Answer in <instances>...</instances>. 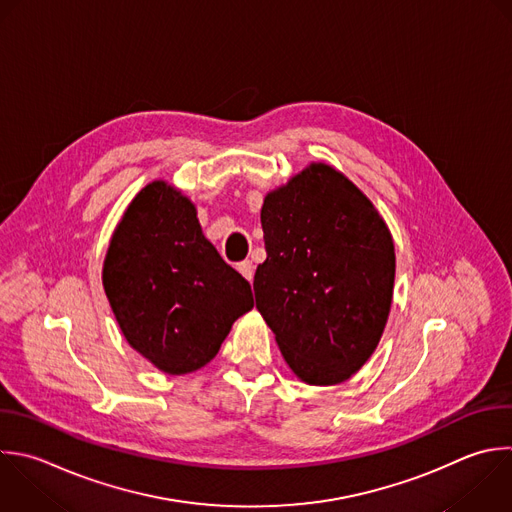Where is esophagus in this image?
Masks as SVG:
<instances>
[{
  "label": "esophagus",
  "instance_id": "obj_1",
  "mask_svg": "<svg viewBox=\"0 0 512 512\" xmlns=\"http://www.w3.org/2000/svg\"><path fill=\"white\" fill-rule=\"evenodd\" d=\"M238 272L250 282L252 278H254V264H252V260H244V262H240L238 264Z\"/></svg>",
  "mask_w": 512,
  "mask_h": 512
}]
</instances>
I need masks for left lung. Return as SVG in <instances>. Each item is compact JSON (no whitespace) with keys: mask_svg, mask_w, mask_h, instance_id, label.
<instances>
[{"mask_svg":"<svg viewBox=\"0 0 512 512\" xmlns=\"http://www.w3.org/2000/svg\"><path fill=\"white\" fill-rule=\"evenodd\" d=\"M266 260L256 308L292 372L316 386L348 380L384 332L394 242L372 202L340 172L310 164L264 198Z\"/></svg>","mask_w":512,"mask_h":512,"instance_id":"1","label":"left lung"}]
</instances>
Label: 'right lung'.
Instances as JSON below:
<instances>
[{
  "label": "right lung",
  "instance_id": "add662e5",
  "mask_svg": "<svg viewBox=\"0 0 512 512\" xmlns=\"http://www.w3.org/2000/svg\"><path fill=\"white\" fill-rule=\"evenodd\" d=\"M102 282L128 344L166 374L206 366L254 306L248 280L204 238L194 204L162 180L124 212Z\"/></svg>",
  "mask_w": 512,
  "mask_h": 512
}]
</instances>
